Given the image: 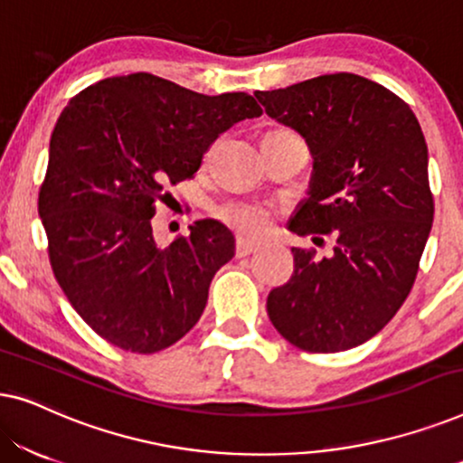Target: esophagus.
<instances>
[{
  "instance_id": "obj_1",
  "label": "esophagus",
  "mask_w": 463,
  "mask_h": 463,
  "mask_svg": "<svg viewBox=\"0 0 463 463\" xmlns=\"http://www.w3.org/2000/svg\"><path fill=\"white\" fill-rule=\"evenodd\" d=\"M255 250H257V244H252V242H249V240H244V238H238L236 240V257L238 259L249 257Z\"/></svg>"
}]
</instances>
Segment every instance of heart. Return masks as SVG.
Here are the masks:
<instances>
[{
  "label": "heart",
  "mask_w": 463,
  "mask_h": 463,
  "mask_svg": "<svg viewBox=\"0 0 463 463\" xmlns=\"http://www.w3.org/2000/svg\"><path fill=\"white\" fill-rule=\"evenodd\" d=\"M287 132V130H274ZM214 217L244 238H261L274 223V208L263 202L232 200L214 208Z\"/></svg>",
  "instance_id": "b5f03b06"
}]
</instances>
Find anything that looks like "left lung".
I'll list each match as a JSON object with an SVG mask.
<instances>
[{
    "label": "left lung",
    "instance_id": "8db88e82",
    "mask_svg": "<svg viewBox=\"0 0 463 463\" xmlns=\"http://www.w3.org/2000/svg\"><path fill=\"white\" fill-rule=\"evenodd\" d=\"M255 97L314 156L309 198L288 230L335 238L331 257L293 249L295 271L269 293L268 316L299 350H350L394 318L420 269L434 219L421 126L401 97L354 73Z\"/></svg>",
    "mask_w": 463,
    "mask_h": 463
}]
</instances>
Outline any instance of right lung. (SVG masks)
I'll list each match as a JSON object with an SVG mask.
<instances>
[{
	"mask_svg": "<svg viewBox=\"0 0 463 463\" xmlns=\"http://www.w3.org/2000/svg\"><path fill=\"white\" fill-rule=\"evenodd\" d=\"M261 113L246 92L206 97L151 73L100 80L62 109L37 211L56 282L105 341L154 354L200 320L232 232L202 219L157 246L151 217L221 132Z\"/></svg>",
	"mask_w": 463,
	"mask_h": 463,
	"instance_id": "add662e5",
	"label": "right lung"
}]
</instances>
